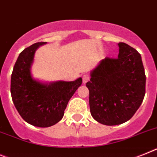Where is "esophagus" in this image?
<instances>
[{
    "mask_svg": "<svg viewBox=\"0 0 157 157\" xmlns=\"http://www.w3.org/2000/svg\"><path fill=\"white\" fill-rule=\"evenodd\" d=\"M82 80L84 84H86L89 81V76L88 74H84L82 76Z\"/></svg>",
    "mask_w": 157,
    "mask_h": 157,
    "instance_id": "1",
    "label": "esophagus"
}]
</instances>
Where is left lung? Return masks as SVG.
Returning <instances> with one entry per match:
<instances>
[{
	"label": "left lung",
	"instance_id": "left-lung-1",
	"mask_svg": "<svg viewBox=\"0 0 157 157\" xmlns=\"http://www.w3.org/2000/svg\"><path fill=\"white\" fill-rule=\"evenodd\" d=\"M118 46V57L101 60L91 71L86 84L91 115L105 125H117L131 119L145 95L140 54L123 42Z\"/></svg>",
	"mask_w": 157,
	"mask_h": 157
}]
</instances>
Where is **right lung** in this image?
I'll return each instance as SVG.
<instances>
[{"mask_svg":"<svg viewBox=\"0 0 157 157\" xmlns=\"http://www.w3.org/2000/svg\"><path fill=\"white\" fill-rule=\"evenodd\" d=\"M38 42L25 48L18 56L11 76V95L16 109L27 123L47 128L63 118L68 101L82 84V78L74 81L43 82L33 78L31 68Z\"/></svg>","mask_w":157,"mask_h":157,"instance_id":"obj_1","label":"right lung"}]
</instances>
